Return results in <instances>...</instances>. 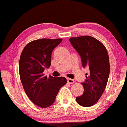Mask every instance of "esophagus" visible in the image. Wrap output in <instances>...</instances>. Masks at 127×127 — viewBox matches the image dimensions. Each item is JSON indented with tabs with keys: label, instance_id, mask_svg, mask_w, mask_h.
Instances as JSON below:
<instances>
[{
	"label": "esophagus",
	"instance_id": "esophagus-1",
	"mask_svg": "<svg viewBox=\"0 0 127 127\" xmlns=\"http://www.w3.org/2000/svg\"><path fill=\"white\" fill-rule=\"evenodd\" d=\"M67 82H68V83L71 84L74 83V81L72 79H70V78H67Z\"/></svg>",
	"mask_w": 127,
	"mask_h": 127
}]
</instances>
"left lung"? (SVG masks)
Segmentation results:
<instances>
[{
    "label": "left lung",
    "instance_id": "obj_1",
    "mask_svg": "<svg viewBox=\"0 0 127 127\" xmlns=\"http://www.w3.org/2000/svg\"><path fill=\"white\" fill-rule=\"evenodd\" d=\"M69 40L81 56L83 66L89 70L86 81L81 83L83 94L76 100L82 106H92L100 98L108 83L110 71L108 52L104 44L92 36L71 37Z\"/></svg>",
    "mask_w": 127,
    "mask_h": 127
}]
</instances>
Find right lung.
<instances>
[{
  "mask_svg": "<svg viewBox=\"0 0 127 127\" xmlns=\"http://www.w3.org/2000/svg\"><path fill=\"white\" fill-rule=\"evenodd\" d=\"M62 38H43L29 43L22 51L19 61L21 81L30 100L40 108H48L54 103L60 89L66 83L64 77L44 76L49 68L53 49Z\"/></svg>",
  "mask_w": 127,
  "mask_h": 127,
  "instance_id": "1",
  "label": "right lung"
}]
</instances>
